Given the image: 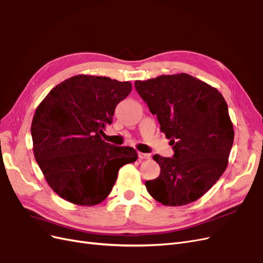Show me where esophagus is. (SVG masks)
Returning <instances> with one entry per match:
<instances>
[{"instance_id":"1","label":"esophagus","mask_w":263,"mask_h":263,"mask_svg":"<svg viewBox=\"0 0 263 263\" xmlns=\"http://www.w3.org/2000/svg\"><path fill=\"white\" fill-rule=\"evenodd\" d=\"M139 158L140 159H149L151 158V154H147V153H139Z\"/></svg>"}]
</instances>
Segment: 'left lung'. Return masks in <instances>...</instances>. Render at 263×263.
<instances>
[{
  "mask_svg": "<svg viewBox=\"0 0 263 263\" xmlns=\"http://www.w3.org/2000/svg\"><path fill=\"white\" fill-rule=\"evenodd\" d=\"M149 111L156 115L174 156L153 158L160 167L148 193L164 205H185L208 192L223 175L234 142L227 104L216 88L180 73L135 81Z\"/></svg>",
  "mask_w": 263,
  "mask_h": 263,
  "instance_id": "1",
  "label": "left lung"
}]
</instances>
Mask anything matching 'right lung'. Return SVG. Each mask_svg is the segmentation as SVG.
I'll use <instances>...</instances> for the list:
<instances>
[{"mask_svg":"<svg viewBox=\"0 0 263 263\" xmlns=\"http://www.w3.org/2000/svg\"><path fill=\"white\" fill-rule=\"evenodd\" d=\"M132 90L130 82L76 75L50 90L33 115V154L51 189L76 205L104 201L119 169L138 159L133 147L106 143L117 105Z\"/></svg>","mask_w":263,"mask_h":263,"instance_id":"obj_1","label":"right lung"}]
</instances>
